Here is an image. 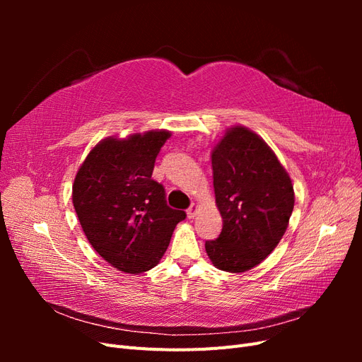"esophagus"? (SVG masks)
Here are the masks:
<instances>
[{
	"label": "esophagus",
	"instance_id": "34e87169",
	"mask_svg": "<svg viewBox=\"0 0 362 362\" xmlns=\"http://www.w3.org/2000/svg\"><path fill=\"white\" fill-rule=\"evenodd\" d=\"M198 211H199V205H198V204H192L190 208L187 210V217H189V218L196 217V214H198Z\"/></svg>",
	"mask_w": 362,
	"mask_h": 362
}]
</instances>
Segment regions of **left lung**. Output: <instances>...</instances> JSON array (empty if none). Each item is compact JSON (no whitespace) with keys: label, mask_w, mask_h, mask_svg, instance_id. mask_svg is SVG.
<instances>
[{"label":"left lung","mask_w":362,"mask_h":362,"mask_svg":"<svg viewBox=\"0 0 362 362\" xmlns=\"http://www.w3.org/2000/svg\"><path fill=\"white\" fill-rule=\"evenodd\" d=\"M216 205L223 228L205 242L213 264L242 273L267 258L286 234L294 206L291 178L254 131L226 129L211 152Z\"/></svg>","instance_id":"left-lung-1"}]
</instances>
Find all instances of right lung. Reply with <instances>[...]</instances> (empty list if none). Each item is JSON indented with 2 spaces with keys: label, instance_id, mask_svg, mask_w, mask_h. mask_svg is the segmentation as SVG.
Listing matches in <instances>:
<instances>
[{
  "label": "right lung",
  "instance_id": "obj_1",
  "mask_svg": "<svg viewBox=\"0 0 362 362\" xmlns=\"http://www.w3.org/2000/svg\"><path fill=\"white\" fill-rule=\"evenodd\" d=\"M172 136L151 129L127 139L107 137L86 157L72 185V202L92 247L115 269L148 272L166 252L185 213L166 204L152 180L161 146Z\"/></svg>",
  "mask_w": 362,
  "mask_h": 362
}]
</instances>
